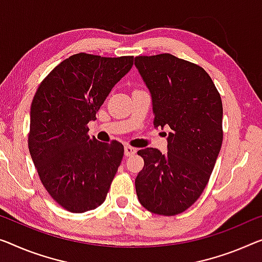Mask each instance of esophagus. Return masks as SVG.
I'll list each match as a JSON object with an SVG mask.
<instances>
[{
	"label": "esophagus",
	"instance_id": "1",
	"mask_svg": "<svg viewBox=\"0 0 262 262\" xmlns=\"http://www.w3.org/2000/svg\"><path fill=\"white\" fill-rule=\"evenodd\" d=\"M136 148H134V147H130V146H126L124 147V155L126 156H132V155H134V154H136Z\"/></svg>",
	"mask_w": 262,
	"mask_h": 262
}]
</instances>
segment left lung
<instances>
[{
    "label": "left lung",
    "mask_w": 262,
    "mask_h": 262,
    "mask_svg": "<svg viewBox=\"0 0 262 262\" xmlns=\"http://www.w3.org/2000/svg\"><path fill=\"white\" fill-rule=\"evenodd\" d=\"M135 66L151 94L154 127L171 129L166 154L138 151L144 166L136 194L149 212L177 215L200 198L215 166L224 138L221 97L204 68L171 54L136 56Z\"/></svg>",
    "instance_id": "1"
}]
</instances>
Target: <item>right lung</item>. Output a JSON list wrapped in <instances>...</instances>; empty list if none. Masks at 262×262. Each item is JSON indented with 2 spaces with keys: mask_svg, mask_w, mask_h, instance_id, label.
Instances as JSON below:
<instances>
[{
  "mask_svg": "<svg viewBox=\"0 0 262 262\" xmlns=\"http://www.w3.org/2000/svg\"><path fill=\"white\" fill-rule=\"evenodd\" d=\"M134 56L79 53L57 64L38 85L30 108L28 147L47 192L64 209L84 213L103 204L123 158L119 141L88 135L112 88Z\"/></svg>",
  "mask_w": 262,
  "mask_h": 262,
  "instance_id": "right-lung-1",
  "label": "right lung"
}]
</instances>
